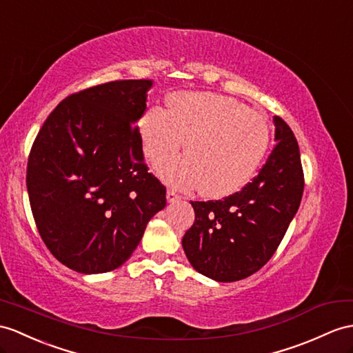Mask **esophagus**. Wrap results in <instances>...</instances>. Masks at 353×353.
<instances>
[{"label":"esophagus","mask_w":353,"mask_h":353,"mask_svg":"<svg viewBox=\"0 0 353 353\" xmlns=\"http://www.w3.org/2000/svg\"><path fill=\"white\" fill-rule=\"evenodd\" d=\"M166 197H168V202H176V201L181 199V196H179L175 190H172V188H169V190H168Z\"/></svg>","instance_id":"esophagus-1"}]
</instances>
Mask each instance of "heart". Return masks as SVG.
Returning a JSON list of instances; mask_svg holds the SVG:
<instances>
[{
    "instance_id": "b5f03b06",
    "label": "heart",
    "mask_w": 353,
    "mask_h": 353,
    "mask_svg": "<svg viewBox=\"0 0 353 353\" xmlns=\"http://www.w3.org/2000/svg\"><path fill=\"white\" fill-rule=\"evenodd\" d=\"M143 152L160 166L184 147L187 157L163 166L166 183L223 197L238 192L254 174L268 147L265 118L241 101L214 92H181L169 110L152 108L139 123Z\"/></svg>"
}]
</instances>
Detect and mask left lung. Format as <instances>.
Segmentation results:
<instances>
[{"instance_id": "obj_1", "label": "left lung", "mask_w": 353, "mask_h": 353, "mask_svg": "<svg viewBox=\"0 0 353 353\" xmlns=\"http://www.w3.org/2000/svg\"><path fill=\"white\" fill-rule=\"evenodd\" d=\"M276 147L252 183L223 201L192 202L193 226L183 248L193 268L217 281H236L259 271L276 253L304 192L296 137L274 117Z\"/></svg>"}]
</instances>
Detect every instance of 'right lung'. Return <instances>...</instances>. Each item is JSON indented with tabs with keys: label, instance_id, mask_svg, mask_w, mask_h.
<instances>
[{
	"label": "right lung",
	"instance_id": "add662e5",
	"mask_svg": "<svg viewBox=\"0 0 353 353\" xmlns=\"http://www.w3.org/2000/svg\"><path fill=\"white\" fill-rule=\"evenodd\" d=\"M150 79L114 81L65 97L32 143L27 188L49 252L82 274L108 272L132 256L166 187L148 172L134 123Z\"/></svg>",
	"mask_w": 353,
	"mask_h": 353
}]
</instances>
